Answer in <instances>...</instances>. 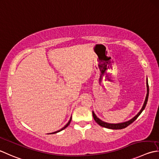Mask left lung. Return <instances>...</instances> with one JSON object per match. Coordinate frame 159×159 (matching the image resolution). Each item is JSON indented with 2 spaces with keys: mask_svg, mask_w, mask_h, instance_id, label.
<instances>
[{
  "mask_svg": "<svg viewBox=\"0 0 159 159\" xmlns=\"http://www.w3.org/2000/svg\"><path fill=\"white\" fill-rule=\"evenodd\" d=\"M146 84H147V94H146V97L145 99L143 105L141 110L139 111V112L136 114L135 116H134L132 119H131L127 121H125V122H122V123H110L105 122V121L101 120L95 114L94 111H92L93 117H94V120L101 127H105V128H108V129H121L125 128L126 127L129 125L130 124L132 123L139 116V115L141 114L142 113V111L144 110L146 105H147L148 100V96H149V86H148V79H147V83H146Z\"/></svg>",
  "mask_w": 159,
  "mask_h": 159,
  "instance_id": "left-lung-1",
  "label": "left lung"
}]
</instances>
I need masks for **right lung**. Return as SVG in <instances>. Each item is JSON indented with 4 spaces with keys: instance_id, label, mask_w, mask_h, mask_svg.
Instances as JSON below:
<instances>
[{
    "instance_id": "add662e5",
    "label": "right lung",
    "mask_w": 159,
    "mask_h": 159,
    "mask_svg": "<svg viewBox=\"0 0 159 159\" xmlns=\"http://www.w3.org/2000/svg\"><path fill=\"white\" fill-rule=\"evenodd\" d=\"M71 118H70V120H69V122H68L66 125H65L63 128H61V129H59V130H58V131H56V132H52V133H49V134H56V133H58V132H61V131H62V130H63L64 129H65L66 128V127L70 125V122H71Z\"/></svg>"
}]
</instances>
